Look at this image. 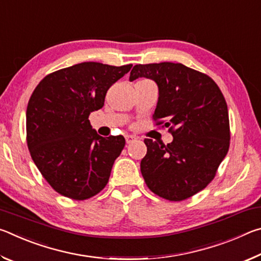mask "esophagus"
<instances>
[{"mask_svg": "<svg viewBox=\"0 0 261 261\" xmlns=\"http://www.w3.org/2000/svg\"><path fill=\"white\" fill-rule=\"evenodd\" d=\"M125 140H126V144H131L134 143L136 140V137L135 136H131V135H126L125 136Z\"/></svg>", "mask_w": 261, "mask_h": 261, "instance_id": "obj_1", "label": "esophagus"}]
</instances>
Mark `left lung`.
Segmentation results:
<instances>
[{
    "mask_svg": "<svg viewBox=\"0 0 261 261\" xmlns=\"http://www.w3.org/2000/svg\"><path fill=\"white\" fill-rule=\"evenodd\" d=\"M155 82L159 98L154 120H165L174 139L162 145L145 139L140 162L148 189L159 197L179 201L201 191L214 178L229 149V115L219 86L206 74L180 63L137 64L130 82Z\"/></svg>",
    "mask_w": 261,
    "mask_h": 261,
    "instance_id": "8db88e82",
    "label": "left lung"
}]
</instances>
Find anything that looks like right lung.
Segmentation results:
<instances>
[{
  "mask_svg": "<svg viewBox=\"0 0 261 261\" xmlns=\"http://www.w3.org/2000/svg\"><path fill=\"white\" fill-rule=\"evenodd\" d=\"M131 67L83 62L48 74L31 95L26 110L31 156L62 196L88 199L107 185L125 139L99 136L88 116L103 107L108 88Z\"/></svg>",
  "mask_w": 261,
  "mask_h": 261,
  "instance_id": "obj_1",
  "label": "right lung"
}]
</instances>
